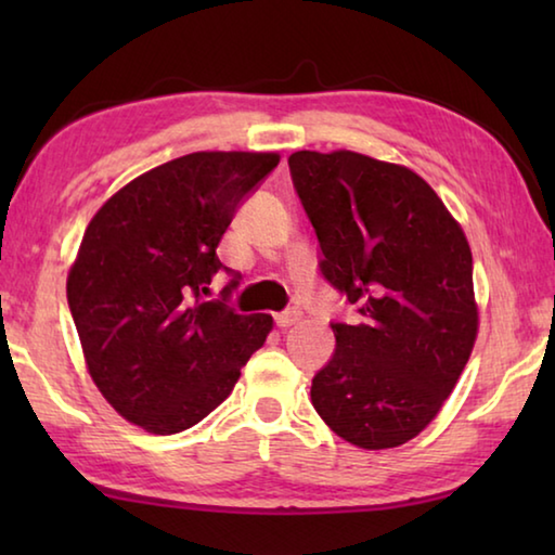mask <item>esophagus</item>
<instances>
[{"instance_id": "obj_1", "label": "esophagus", "mask_w": 555, "mask_h": 555, "mask_svg": "<svg viewBox=\"0 0 555 555\" xmlns=\"http://www.w3.org/2000/svg\"><path fill=\"white\" fill-rule=\"evenodd\" d=\"M298 321H300V313H296V311H286V313H276L274 315V323L281 327V331H286V327L296 325Z\"/></svg>"}]
</instances>
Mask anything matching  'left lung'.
Segmentation results:
<instances>
[{
	"mask_svg": "<svg viewBox=\"0 0 555 555\" xmlns=\"http://www.w3.org/2000/svg\"><path fill=\"white\" fill-rule=\"evenodd\" d=\"M291 176L323 249L321 271L357 306L311 401L347 443H409L443 409L477 340L473 251L411 168L337 149L296 152Z\"/></svg>",
	"mask_w": 555,
	"mask_h": 555,
	"instance_id": "obj_1",
	"label": "left lung"
}]
</instances>
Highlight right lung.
Masks as SVG:
<instances>
[{
	"mask_svg": "<svg viewBox=\"0 0 555 555\" xmlns=\"http://www.w3.org/2000/svg\"><path fill=\"white\" fill-rule=\"evenodd\" d=\"M276 152H195L137 176L92 215L68 271L88 372L129 424L171 436L230 397L274 321L205 300L240 201ZM237 286V279L224 288Z\"/></svg>",
	"mask_w": 555,
	"mask_h": 555,
	"instance_id": "right-lung-1",
	"label": "right lung"
}]
</instances>
